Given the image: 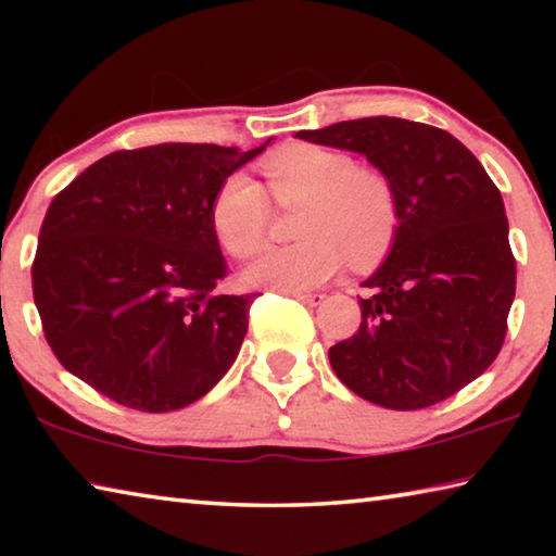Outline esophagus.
Listing matches in <instances>:
<instances>
[{
	"label": "esophagus",
	"instance_id": "obj_1",
	"mask_svg": "<svg viewBox=\"0 0 556 556\" xmlns=\"http://www.w3.org/2000/svg\"><path fill=\"white\" fill-rule=\"evenodd\" d=\"M294 296L301 301V304H306V306H318L326 299L324 294H318V291H314V294H294Z\"/></svg>",
	"mask_w": 556,
	"mask_h": 556
}]
</instances>
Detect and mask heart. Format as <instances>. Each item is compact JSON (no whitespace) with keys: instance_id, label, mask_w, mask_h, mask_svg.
<instances>
[{"instance_id":"obj_1","label":"heart","mask_w":556,"mask_h":556,"mask_svg":"<svg viewBox=\"0 0 556 556\" xmlns=\"http://www.w3.org/2000/svg\"><path fill=\"white\" fill-rule=\"evenodd\" d=\"M262 174L277 205L301 203V240L262 252L244 269L250 287L294 294L324 285L343 269L345 260L368 269L390 252L397 238L400 201L378 168L355 164L341 149L296 142L269 154ZM211 225L232 257L255 255L269 232V201L255 178L242 172L225 178L213 193Z\"/></svg>"}]
</instances>
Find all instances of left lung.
Returning a JSON list of instances; mask_svg holds the SVG:
<instances>
[{"label":"left lung","instance_id":"8db88e82","mask_svg":"<svg viewBox=\"0 0 556 556\" xmlns=\"http://www.w3.org/2000/svg\"><path fill=\"white\" fill-rule=\"evenodd\" d=\"M368 156L400 201L397 238L363 287L361 328L328 351L357 397L388 409L448 400L501 353L515 299L503 195L448 131L402 117H363L299 131Z\"/></svg>","mask_w":556,"mask_h":556}]
</instances>
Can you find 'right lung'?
<instances>
[{
	"instance_id": "right-lung-1",
	"label": "right lung",
	"mask_w": 556,
	"mask_h": 556,
	"mask_svg": "<svg viewBox=\"0 0 556 556\" xmlns=\"http://www.w3.org/2000/svg\"><path fill=\"white\" fill-rule=\"evenodd\" d=\"M156 144L102 156L51 201L31 265L53 355L139 412L201 400L232 365L257 294H218L211 201L262 149Z\"/></svg>"
}]
</instances>
